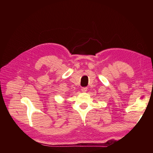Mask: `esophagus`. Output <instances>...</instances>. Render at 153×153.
<instances>
[{
	"label": "esophagus",
	"instance_id": "esophagus-1",
	"mask_svg": "<svg viewBox=\"0 0 153 153\" xmlns=\"http://www.w3.org/2000/svg\"><path fill=\"white\" fill-rule=\"evenodd\" d=\"M87 87H82V92H86L87 91Z\"/></svg>",
	"mask_w": 153,
	"mask_h": 153
}]
</instances>
